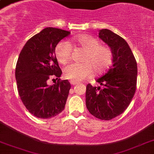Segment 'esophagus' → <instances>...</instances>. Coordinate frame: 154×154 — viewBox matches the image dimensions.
I'll return each mask as SVG.
<instances>
[{"label": "esophagus", "instance_id": "34e87169", "mask_svg": "<svg viewBox=\"0 0 154 154\" xmlns=\"http://www.w3.org/2000/svg\"><path fill=\"white\" fill-rule=\"evenodd\" d=\"M70 83L72 84V85H77V84H79V82H72V81H71Z\"/></svg>", "mask_w": 154, "mask_h": 154}]
</instances>
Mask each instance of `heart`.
Returning <instances> with one entry per match:
<instances>
[{"label": "heart", "instance_id": "b5f03b06", "mask_svg": "<svg viewBox=\"0 0 154 154\" xmlns=\"http://www.w3.org/2000/svg\"><path fill=\"white\" fill-rule=\"evenodd\" d=\"M74 44L85 50L82 63H72L63 69L64 77L72 82H80L96 74H102L112 63V53L108 47L101 45L100 42L90 35H80L72 39ZM72 47L69 42L60 41L55 49V55L60 63L70 60Z\"/></svg>", "mask_w": 154, "mask_h": 154}]
</instances>
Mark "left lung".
<instances>
[{
	"mask_svg": "<svg viewBox=\"0 0 154 154\" xmlns=\"http://www.w3.org/2000/svg\"><path fill=\"white\" fill-rule=\"evenodd\" d=\"M99 37L110 47L112 65L97 79L103 88L86 86L85 103L94 117L109 121L122 114L129 105L137 86V66L124 38L108 29L99 30Z\"/></svg>",
	"mask_w": 154,
	"mask_h": 154,
	"instance_id": "1",
	"label": "left lung"
}]
</instances>
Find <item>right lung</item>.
<instances>
[{
    "instance_id": "add662e5",
    "label": "right lung",
    "mask_w": 154,
    "mask_h": 154,
    "mask_svg": "<svg viewBox=\"0 0 154 154\" xmlns=\"http://www.w3.org/2000/svg\"><path fill=\"white\" fill-rule=\"evenodd\" d=\"M70 32L46 28L30 38L20 52L15 77L20 99L26 109L37 118L50 119L65 107L71 84L60 80L62 71L55 55L58 42ZM56 78L52 86L48 80Z\"/></svg>"
}]
</instances>
